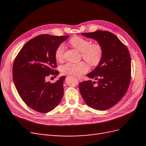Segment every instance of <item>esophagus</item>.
<instances>
[{
    "mask_svg": "<svg viewBox=\"0 0 146 146\" xmlns=\"http://www.w3.org/2000/svg\"><path fill=\"white\" fill-rule=\"evenodd\" d=\"M78 79V80H79V81H81L82 80H81V79L80 78H77Z\"/></svg>",
    "mask_w": 146,
    "mask_h": 146,
    "instance_id": "esophagus-1",
    "label": "esophagus"
}]
</instances>
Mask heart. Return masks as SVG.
<instances>
[{"instance_id": "obj_1", "label": "heart", "mask_w": 146, "mask_h": 146, "mask_svg": "<svg viewBox=\"0 0 146 146\" xmlns=\"http://www.w3.org/2000/svg\"><path fill=\"white\" fill-rule=\"evenodd\" d=\"M70 43L74 48L81 52V56L85 61L91 66L97 65L101 60L103 56V48L98 43H92L80 36L72 37ZM65 46L63 43L56 49L55 57L56 60L61 62L64 59ZM88 67L84 62L78 63L67 62L60 67V72L62 74L68 76H80L86 73Z\"/></svg>"}]
</instances>
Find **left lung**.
Segmentation results:
<instances>
[{
    "instance_id": "8db88e82",
    "label": "left lung",
    "mask_w": 146,
    "mask_h": 146,
    "mask_svg": "<svg viewBox=\"0 0 146 146\" xmlns=\"http://www.w3.org/2000/svg\"><path fill=\"white\" fill-rule=\"evenodd\" d=\"M82 35L97 40L102 46L103 56L98 66L86 74L98 80L79 83V90L85 102L91 108L106 110L116 105L125 96L131 80V56L129 50L115 35L97 30Z\"/></svg>"
}]
</instances>
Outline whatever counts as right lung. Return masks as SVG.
<instances>
[{"instance_id":"right-lung-1","label":"right lung","mask_w":146,"mask_h":146,"mask_svg":"<svg viewBox=\"0 0 146 146\" xmlns=\"http://www.w3.org/2000/svg\"><path fill=\"white\" fill-rule=\"evenodd\" d=\"M69 36L40 35L28 41L15 59L12 76L18 94L29 107L40 113L50 111L57 106L64 95L61 76L55 83L46 82L50 74L58 75L55 70L56 49Z\"/></svg>"}]
</instances>
